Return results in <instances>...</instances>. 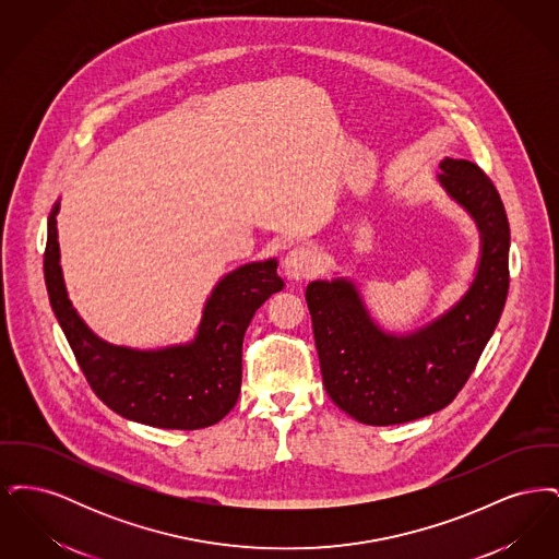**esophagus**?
Returning a JSON list of instances; mask_svg holds the SVG:
<instances>
[{
    "mask_svg": "<svg viewBox=\"0 0 559 559\" xmlns=\"http://www.w3.org/2000/svg\"><path fill=\"white\" fill-rule=\"evenodd\" d=\"M283 267H285V274L289 278H295V281L310 278L320 270L319 251L310 245L293 247L292 251L287 253L285 262H283Z\"/></svg>",
    "mask_w": 559,
    "mask_h": 559,
    "instance_id": "obj_1",
    "label": "esophagus"
}]
</instances>
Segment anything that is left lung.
Listing matches in <instances>:
<instances>
[{
    "label": "left lung",
    "instance_id": "obj_1",
    "mask_svg": "<svg viewBox=\"0 0 559 559\" xmlns=\"http://www.w3.org/2000/svg\"><path fill=\"white\" fill-rule=\"evenodd\" d=\"M440 185L481 233L478 274L444 317L411 335L383 333L352 283L306 289L320 372L331 400L367 426H399L449 406L476 369L506 308L509 222L492 180L476 163L444 159Z\"/></svg>",
    "mask_w": 559,
    "mask_h": 559
}]
</instances>
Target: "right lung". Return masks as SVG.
I'll use <instances>...</instances> for the list:
<instances>
[{
    "instance_id": "add662e5",
    "label": "right lung",
    "mask_w": 559,
    "mask_h": 559,
    "mask_svg": "<svg viewBox=\"0 0 559 559\" xmlns=\"http://www.w3.org/2000/svg\"><path fill=\"white\" fill-rule=\"evenodd\" d=\"M53 205L48 217L44 276L53 314L94 394L117 415L163 429H201L222 421L237 404L242 337L255 310L285 287L276 262H255L224 276L207 299L188 346L130 349L98 340L71 306L58 264Z\"/></svg>"
}]
</instances>
